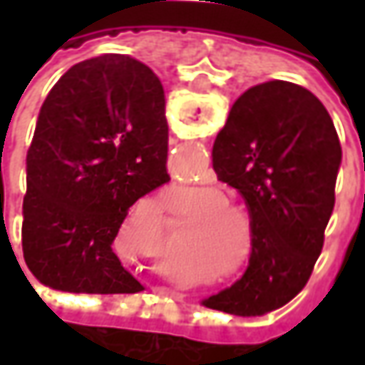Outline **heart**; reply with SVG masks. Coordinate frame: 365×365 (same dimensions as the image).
<instances>
[{"label": "heart", "instance_id": "1", "mask_svg": "<svg viewBox=\"0 0 365 365\" xmlns=\"http://www.w3.org/2000/svg\"><path fill=\"white\" fill-rule=\"evenodd\" d=\"M187 201L192 211L189 244L211 268L223 270L225 282H237L250 272L258 252V223L252 209L232 201L227 190L215 185L189 187Z\"/></svg>", "mask_w": 365, "mask_h": 365}]
</instances>
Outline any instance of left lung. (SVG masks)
<instances>
[{"label":"left lung","mask_w":365,"mask_h":365,"mask_svg":"<svg viewBox=\"0 0 365 365\" xmlns=\"http://www.w3.org/2000/svg\"><path fill=\"white\" fill-rule=\"evenodd\" d=\"M339 164L333 120L301 85L259 83L233 103L213 144V168L252 209L258 252L250 272L205 307L256 317L301 292L323 250Z\"/></svg>","instance_id":"left-lung-1"}]
</instances>
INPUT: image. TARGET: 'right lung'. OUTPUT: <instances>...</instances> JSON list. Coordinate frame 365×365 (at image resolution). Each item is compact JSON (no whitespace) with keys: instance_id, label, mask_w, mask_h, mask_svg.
<instances>
[{"instance_id":"right-lung-1","label":"right lung","mask_w":365,"mask_h":365,"mask_svg":"<svg viewBox=\"0 0 365 365\" xmlns=\"http://www.w3.org/2000/svg\"><path fill=\"white\" fill-rule=\"evenodd\" d=\"M160 78L125 54L71 66L38 113L26 156L21 250L63 292L132 294L115 237L140 197L170 180Z\"/></svg>"}]
</instances>
